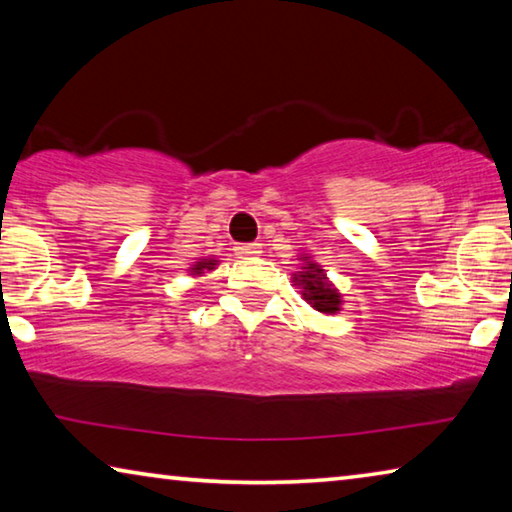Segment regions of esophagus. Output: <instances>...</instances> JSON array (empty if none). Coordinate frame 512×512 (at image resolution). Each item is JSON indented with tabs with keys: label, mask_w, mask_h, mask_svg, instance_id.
I'll use <instances>...</instances> for the list:
<instances>
[{
	"label": "esophagus",
	"mask_w": 512,
	"mask_h": 512,
	"mask_svg": "<svg viewBox=\"0 0 512 512\" xmlns=\"http://www.w3.org/2000/svg\"><path fill=\"white\" fill-rule=\"evenodd\" d=\"M235 253L239 257H257L259 253H262V246L259 244H237Z\"/></svg>",
	"instance_id": "esophagus-1"
}]
</instances>
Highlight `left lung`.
<instances>
[{
    "instance_id": "left-lung-1",
    "label": "left lung",
    "mask_w": 512,
    "mask_h": 512,
    "mask_svg": "<svg viewBox=\"0 0 512 512\" xmlns=\"http://www.w3.org/2000/svg\"><path fill=\"white\" fill-rule=\"evenodd\" d=\"M302 262H305L302 271L293 275V282L302 287V298L320 314H339L343 302L339 289L327 280L325 271L316 262H309V257H302Z\"/></svg>"
}]
</instances>
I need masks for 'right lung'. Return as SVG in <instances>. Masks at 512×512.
Instances as JSON below:
<instances>
[{
	"mask_svg": "<svg viewBox=\"0 0 512 512\" xmlns=\"http://www.w3.org/2000/svg\"><path fill=\"white\" fill-rule=\"evenodd\" d=\"M214 266H216V259H201V262H196L192 266V275H201L205 271H212Z\"/></svg>",
	"mask_w": 512,
	"mask_h": 512,
	"instance_id": "right-lung-1",
	"label": "right lung"
}]
</instances>
